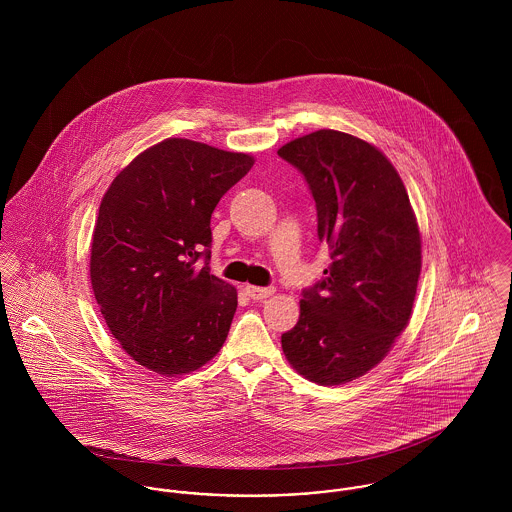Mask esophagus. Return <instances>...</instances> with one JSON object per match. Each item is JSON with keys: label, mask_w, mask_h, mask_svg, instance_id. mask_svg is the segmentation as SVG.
<instances>
[{"label": "esophagus", "mask_w": 512, "mask_h": 512, "mask_svg": "<svg viewBox=\"0 0 512 512\" xmlns=\"http://www.w3.org/2000/svg\"><path fill=\"white\" fill-rule=\"evenodd\" d=\"M244 292L248 297H252V299H266V297H270V295H274V288H260V286H246L244 288Z\"/></svg>", "instance_id": "1"}]
</instances>
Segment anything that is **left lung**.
<instances>
[{"label": "left lung", "mask_w": 512, "mask_h": 512, "mask_svg": "<svg viewBox=\"0 0 512 512\" xmlns=\"http://www.w3.org/2000/svg\"><path fill=\"white\" fill-rule=\"evenodd\" d=\"M309 183L317 236L331 248L325 278L299 301L282 335L297 374L339 386L378 365L406 329L422 272V234L390 159L365 140L317 130L278 149Z\"/></svg>", "instance_id": "8db88e82"}]
</instances>
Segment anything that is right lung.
<instances>
[{"label": "right lung", "mask_w": 512, "mask_h": 512, "mask_svg": "<svg viewBox=\"0 0 512 512\" xmlns=\"http://www.w3.org/2000/svg\"><path fill=\"white\" fill-rule=\"evenodd\" d=\"M252 165L250 153L167 138L104 193L90 282L110 333L138 365L177 376L219 355L238 293L197 260L201 250L211 260V215Z\"/></svg>", "instance_id": "right-lung-1"}]
</instances>
